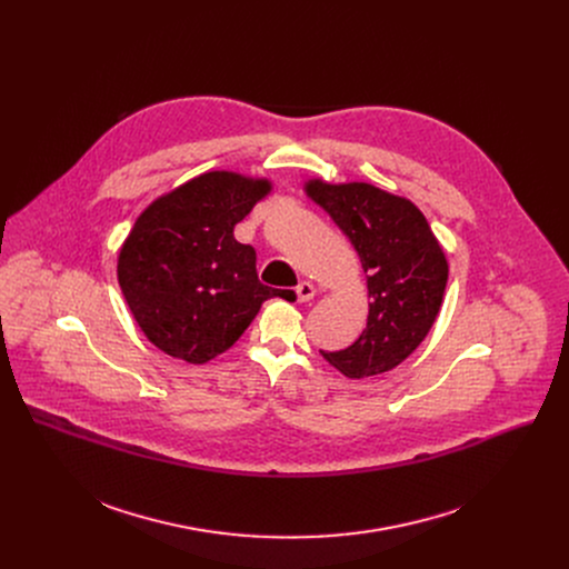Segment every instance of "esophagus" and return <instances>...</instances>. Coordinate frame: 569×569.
I'll return each mask as SVG.
<instances>
[{
	"label": "esophagus",
	"instance_id": "1",
	"mask_svg": "<svg viewBox=\"0 0 569 569\" xmlns=\"http://www.w3.org/2000/svg\"><path fill=\"white\" fill-rule=\"evenodd\" d=\"M295 292H297V299L303 303V301H310L315 297V286L310 281H301Z\"/></svg>",
	"mask_w": 569,
	"mask_h": 569
}]
</instances>
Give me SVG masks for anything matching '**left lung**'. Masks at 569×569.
<instances>
[{"mask_svg":"<svg viewBox=\"0 0 569 569\" xmlns=\"http://www.w3.org/2000/svg\"><path fill=\"white\" fill-rule=\"evenodd\" d=\"M308 196L349 236L369 288L362 336L342 351H319L349 378L398 367L430 333L439 315L448 263L426 216L405 198L371 184L308 182Z\"/></svg>","mask_w":569,"mask_h":569,"instance_id":"1","label":"left lung"}]
</instances>
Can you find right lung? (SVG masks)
<instances>
[{
    "instance_id": "right-lung-1",
    "label": "right lung",
    "mask_w": 569,
    "mask_h": 569,
    "mask_svg": "<svg viewBox=\"0 0 569 569\" xmlns=\"http://www.w3.org/2000/svg\"><path fill=\"white\" fill-rule=\"evenodd\" d=\"M270 182L211 171L154 200L119 254V286L146 333L164 353L202 365L224 353L261 303L286 290L257 274V252L233 227Z\"/></svg>"
}]
</instances>
